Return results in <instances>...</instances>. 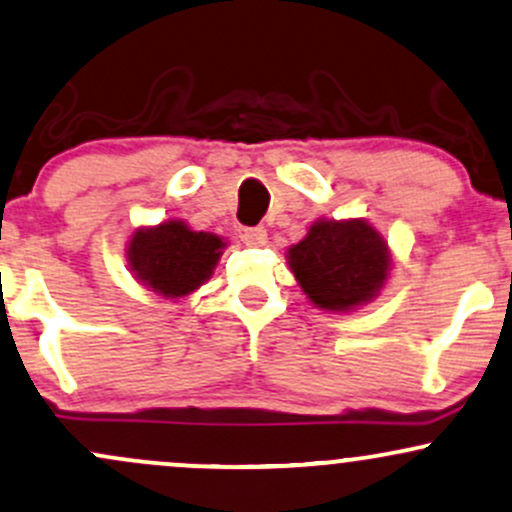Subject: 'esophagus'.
<instances>
[{
  "mask_svg": "<svg viewBox=\"0 0 512 512\" xmlns=\"http://www.w3.org/2000/svg\"><path fill=\"white\" fill-rule=\"evenodd\" d=\"M243 240H245V245H250V247H265L267 245V230L265 228H245Z\"/></svg>",
  "mask_w": 512,
  "mask_h": 512,
  "instance_id": "34e87169",
  "label": "esophagus"
}]
</instances>
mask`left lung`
I'll use <instances>...</instances> for the list:
<instances>
[{"label":"left lung","instance_id":"obj_1","mask_svg":"<svg viewBox=\"0 0 512 512\" xmlns=\"http://www.w3.org/2000/svg\"><path fill=\"white\" fill-rule=\"evenodd\" d=\"M286 262L313 306L352 313L379 299L393 255L384 235L364 218H318L286 250Z\"/></svg>","mask_w":512,"mask_h":512}]
</instances>
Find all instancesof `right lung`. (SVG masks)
Listing matches in <instances>:
<instances>
[{
  "mask_svg": "<svg viewBox=\"0 0 512 512\" xmlns=\"http://www.w3.org/2000/svg\"><path fill=\"white\" fill-rule=\"evenodd\" d=\"M228 243L216 233L194 230L182 218L138 226L126 245L133 279L170 301H184L216 272Z\"/></svg>",
  "mask_w": 512,
  "mask_h": 512,
  "instance_id": "right-lung-1",
  "label": "right lung"
}]
</instances>
